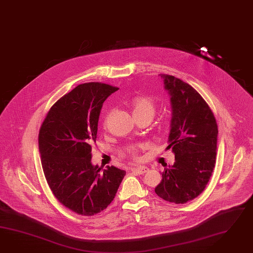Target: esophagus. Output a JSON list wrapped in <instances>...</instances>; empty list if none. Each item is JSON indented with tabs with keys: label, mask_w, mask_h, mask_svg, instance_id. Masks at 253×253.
I'll return each mask as SVG.
<instances>
[{
	"label": "esophagus",
	"mask_w": 253,
	"mask_h": 253,
	"mask_svg": "<svg viewBox=\"0 0 253 253\" xmlns=\"http://www.w3.org/2000/svg\"><path fill=\"white\" fill-rule=\"evenodd\" d=\"M132 170H134L137 174H144V173L149 171V169L148 167H146V166H138V167H136V168L132 169Z\"/></svg>",
	"instance_id": "1"
}]
</instances>
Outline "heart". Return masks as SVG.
<instances>
[{"instance_id": "1", "label": "heart", "mask_w": 253, "mask_h": 253, "mask_svg": "<svg viewBox=\"0 0 253 253\" xmlns=\"http://www.w3.org/2000/svg\"><path fill=\"white\" fill-rule=\"evenodd\" d=\"M131 109L133 112V116L135 118L140 117H149L152 119L156 113V104L154 100L148 95H140L136 96L131 101ZM107 118L104 120V126H106ZM142 145H132L129 146L126 151L130 156L133 158H136L137 151L140 148H142Z\"/></svg>"}]
</instances>
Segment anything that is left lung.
I'll return each instance as SVG.
<instances>
[{
    "instance_id": "obj_1",
    "label": "left lung",
    "mask_w": 253,
    "mask_h": 253,
    "mask_svg": "<svg viewBox=\"0 0 253 253\" xmlns=\"http://www.w3.org/2000/svg\"><path fill=\"white\" fill-rule=\"evenodd\" d=\"M170 95L172 117L167 149L175 162L164 169L155 193L165 201L185 204L205 190L215 164L217 124L204 98L191 85L161 74Z\"/></svg>"
}]
</instances>
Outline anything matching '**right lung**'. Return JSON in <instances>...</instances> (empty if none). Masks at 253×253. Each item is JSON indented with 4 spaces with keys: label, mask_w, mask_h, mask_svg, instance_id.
Segmentation results:
<instances>
[{
    "label": "right lung",
    "mask_w": 253,
    "mask_h": 253,
    "mask_svg": "<svg viewBox=\"0 0 253 253\" xmlns=\"http://www.w3.org/2000/svg\"><path fill=\"white\" fill-rule=\"evenodd\" d=\"M117 87L101 83L80 84L52 105L41 125L39 153L47 184L64 207L91 216L114 200L126 171L92 165L91 144L106 98Z\"/></svg>",
    "instance_id": "add662e5"
}]
</instances>
